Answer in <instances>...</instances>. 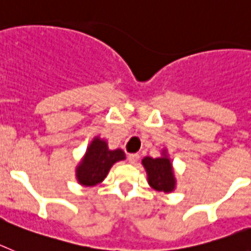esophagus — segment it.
Here are the masks:
<instances>
[{
	"instance_id": "esophagus-1",
	"label": "esophagus",
	"mask_w": 251,
	"mask_h": 251,
	"mask_svg": "<svg viewBox=\"0 0 251 251\" xmlns=\"http://www.w3.org/2000/svg\"><path fill=\"white\" fill-rule=\"evenodd\" d=\"M139 158H140V155H139V154H130V155L127 156L128 162L131 163V164H135V163L138 162Z\"/></svg>"
}]
</instances>
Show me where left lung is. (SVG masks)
<instances>
[{
	"instance_id": "left-lung-1",
	"label": "left lung",
	"mask_w": 251,
	"mask_h": 251,
	"mask_svg": "<svg viewBox=\"0 0 251 251\" xmlns=\"http://www.w3.org/2000/svg\"><path fill=\"white\" fill-rule=\"evenodd\" d=\"M162 155L160 158L145 156L141 163L147 171L148 182L150 186L155 191L169 193L176 188V178L171 159L168 158L165 150H163Z\"/></svg>"
}]
</instances>
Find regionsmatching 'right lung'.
<instances>
[{
  "instance_id": "add662e5",
  "label": "right lung",
  "mask_w": 251,
  "mask_h": 251,
  "mask_svg": "<svg viewBox=\"0 0 251 251\" xmlns=\"http://www.w3.org/2000/svg\"><path fill=\"white\" fill-rule=\"evenodd\" d=\"M124 159L125 152L123 150H110L106 140L97 136L91 141L83 159L75 169L78 183L84 187H93L99 184L106 178L111 167Z\"/></svg>"
}]
</instances>
